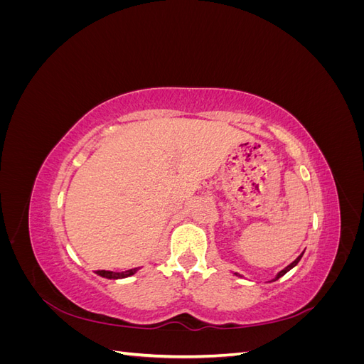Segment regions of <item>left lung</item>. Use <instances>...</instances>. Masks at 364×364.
I'll use <instances>...</instances> for the list:
<instances>
[{
    "label": "left lung",
    "mask_w": 364,
    "mask_h": 364,
    "mask_svg": "<svg viewBox=\"0 0 364 364\" xmlns=\"http://www.w3.org/2000/svg\"><path fill=\"white\" fill-rule=\"evenodd\" d=\"M304 252H305V250H304ZM304 252H302V253H301V255H299V257H297V258H296V259H294V261H293L291 264H289V266H287V267H285L284 270H281V272H279V273L277 274V277H274V279H272V281H278V279H279L281 277H284V274H285V273H287V272H290V270H291V269H293V267L296 266V264L301 261V258H302V255H304ZM235 274H237V277H241V274H238V273H235Z\"/></svg>",
    "instance_id": "left-lung-1"
}]
</instances>
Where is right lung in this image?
<instances>
[{
    "mask_svg": "<svg viewBox=\"0 0 364 364\" xmlns=\"http://www.w3.org/2000/svg\"><path fill=\"white\" fill-rule=\"evenodd\" d=\"M138 270L136 269H129L126 272H109V270H97V274H100V277L103 278H107V279H123V278H129L132 277V274H135Z\"/></svg>",
    "mask_w": 364,
    "mask_h": 364,
    "instance_id": "add662e5",
    "label": "right lung"
}]
</instances>
